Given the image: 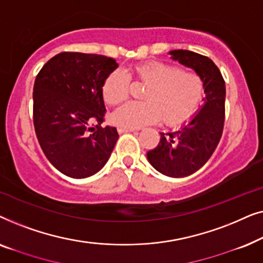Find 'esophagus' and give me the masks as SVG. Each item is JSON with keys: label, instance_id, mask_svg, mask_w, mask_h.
Returning <instances> with one entry per match:
<instances>
[{"label": "esophagus", "instance_id": "esophagus-1", "mask_svg": "<svg viewBox=\"0 0 263 263\" xmlns=\"http://www.w3.org/2000/svg\"><path fill=\"white\" fill-rule=\"evenodd\" d=\"M138 129L135 128H128V127H120L118 128V132L120 133H132V132H136Z\"/></svg>", "mask_w": 263, "mask_h": 263}]
</instances>
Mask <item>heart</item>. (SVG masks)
Instances as JSON below:
<instances>
[{"label":"heart","mask_w":263,"mask_h":263,"mask_svg":"<svg viewBox=\"0 0 263 263\" xmlns=\"http://www.w3.org/2000/svg\"><path fill=\"white\" fill-rule=\"evenodd\" d=\"M130 77L147 85L142 96L145 102H129L115 111L114 121L121 127L140 128L160 118L167 124L181 123L195 112L202 99L203 86L199 75L152 61L135 66L132 75L123 70L111 73L103 86L107 103L116 105L128 98Z\"/></svg>","instance_id":"heart-1"}]
</instances>
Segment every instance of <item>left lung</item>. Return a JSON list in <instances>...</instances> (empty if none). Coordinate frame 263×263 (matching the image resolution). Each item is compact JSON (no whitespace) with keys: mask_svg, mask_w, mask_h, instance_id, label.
I'll return each mask as SVG.
<instances>
[{"mask_svg":"<svg viewBox=\"0 0 263 263\" xmlns=\"http://www.w3.org/2000/svg\"><path fill=\"white\" fill-rule=\"evenodd\" d=\"M172 60L192 68L203 82V106L188 124L174 133H160L147 159L160 174L186 177L203 166L220 141L225 121V81L213 61L189 50H172Z\"/></svg>","mask_w":263,"mask_h":263,"instance_id":"obj_1","label":"left lung"}]
</instances>
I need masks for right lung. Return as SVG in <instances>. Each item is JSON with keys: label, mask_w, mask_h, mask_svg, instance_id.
Listing matches in <instances>:
<instances>
[{"label": "right lung", "mask_w": 263, "mask_h": 263, "mask_svg": "<svg viewBox=\"0 0 263 263\" xmlns=\"http://www.w3.org/2000/svg\"><path fill=\"white\" fill-rule=\"evenodd\" d=\"M117 67L111 57L67 51L50 59L35 78V135L48 160L68 177L97 174L116 145L117 129L103 125V86Z\"/></svg>", "instance_id": "1"}]
</instances>
